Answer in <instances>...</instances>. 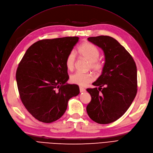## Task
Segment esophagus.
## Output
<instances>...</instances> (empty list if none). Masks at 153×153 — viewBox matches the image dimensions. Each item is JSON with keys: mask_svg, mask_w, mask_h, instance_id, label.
I'll return each mask as SVG.
<instances>
[{"mask_svg": "<svg viewBox=\"0 0 153 153\" xmlns=\"http://www.w3.org/2000/svg\"><path fill=\"white\" fill-rule=\"evenodd\" d=\"M80 92H85V89H84V88L82 87H80Z\"/></svg>", "mask_w": 153, "mask_h": 153, "instance_id": "34e87169", "label": "esophagus"}]
</instances>
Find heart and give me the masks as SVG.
<instances>
[{
    "label": "heart",
    "instance_id": "b5f03b06",
    "mask_svg": "<svg viewBox=\"0 0 153 153\" xmlns=\"http://www.w3.org/2000/svg\"><path fill=\"white\" fill-rule=\"evenodd\" d=\"M77 52L82 58L89 61V68L95 72H100L103 69V63L99 59L100 52L99 49L92 44L85 42L82 43L78 48ZM66 66L69 71H73L75 66L76 55L75 52L71 51L67 55ZM94 76L91 72L82 73L76 72L70 76V81L73 84L85 86L92 82Z\"/></svg>",
    "mask_w": 153,
    "mask_h": 153
}]
</instances>
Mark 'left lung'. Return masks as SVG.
I'll list each match as a JSON object with an SVG mask.
<instances>
[{"mask_svg": "<svg viewBox=\"0 0 153 153\" xmlns=\"http://www.w3.org/2000/svg\"><path fill=\"white\" fill-rule=\"evenodd\" d=\"M87 39L103 50L105 62L102 74L92 84L96 87L87 89L91 96L87 112L94 122L109 124L123 116L135 98L136 64L128 51L112 37L99 36Z\"/></svg>", "mask_w": 153, "mask_h": 153, "instance_id": "obj_1", "label": "left lung"}]
</instances>
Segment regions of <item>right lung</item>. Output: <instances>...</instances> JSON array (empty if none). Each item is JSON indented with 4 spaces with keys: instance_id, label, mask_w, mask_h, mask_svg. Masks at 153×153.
I'll return each instance as SVG.
<instances>
[{
    "instance_id": "obj_1",
    "label": "right lung",
    "mask_w": 153,
    "mask_h": 153,
    "mask_svg": "<svg viewBox=\"0 0 153 153\" xmlns=\"http://www.w3.org/2000/svg\"><path fill=\"white\" fill-rule=\"evenodd\" d=\"M78 39L65 37L37 41L18 64L16 79L22 102L41 122L50 123L61 118L69 100L79 94V87L66 83L65 62Z\"/></svg>"
}]
</instances>
